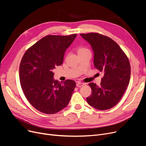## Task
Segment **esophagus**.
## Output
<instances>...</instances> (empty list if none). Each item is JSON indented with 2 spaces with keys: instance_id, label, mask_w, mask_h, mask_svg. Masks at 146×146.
<instances>
[{
  "instance_id": "1",
  "label": "esophagus",
  "mask_w": 146,
  "mask_h": 146,
  "mask_svg": "<svg viewBox=\"0 0 146 146\" xmlns=\"http://www.w3.org/2000/svg\"><path fill=\"white\" fill-rule=\"evenodd\" d=\"M85 84L84 83H81V82H78L76 84V86L77 87H81L82 86H84Z\"/></svg>"
}]
</instances>
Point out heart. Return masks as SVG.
<instances>
[{"label":"heart","instance_id":"heart-1","mask_svg":"<svg viewBox=\"0 0 146 146\" xmlns=\"http://www.w3.org/2000/svg\"><path fill=\"white\" fill-rule=\"evenodd\" d=\"M86 50H88V49L85 48H79L78 50V53L81 52H84V51H86Z\"/></svg>","mask_w":146,"mask_h":146}]
</instances>
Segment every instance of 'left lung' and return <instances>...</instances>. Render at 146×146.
<instances>
[{
  "mask_svg": "<svg viewBox=\"0 0 146 146\" xmlns=\"http://www.w3.org/2000/svg\"><path fill=\"white\" fill-rule=\"evenodd\" d=\"M90 44L94 52L95 67L103 74L100 86L90 83L89 105L105 110L116 106L129 83L131 66L126 54L111 38L96 33L80 34Z\"/></svg>",
  "mask_w": 146,
  "mask_h": 146,
  "instance_id": "left-lung-1",
  "label": "left lung"
}]
</instances>
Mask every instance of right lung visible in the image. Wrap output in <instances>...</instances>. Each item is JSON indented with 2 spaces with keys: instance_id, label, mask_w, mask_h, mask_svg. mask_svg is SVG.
<instances>
[{
  "instance_id": "add662e5",
  "label": "right lung",
  "mask_w": 146,
  "mask_h": 146,
  "mask_svg": "<svg viewBox=\"0 0 146 146\" xmlns=\"http://www.w3.org/2000/svg\"><path fill=\"white\" fill-rule=\"evenodd\" d=\"M76 36H46L29 48L23 56L19 70L21 86L29 103L40 112L57 113L71 99L76 82L55 80L52 70L62 64L66 49Z\"/></svg>"
}]
</instances>
